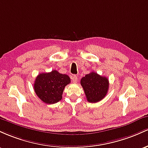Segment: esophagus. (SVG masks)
I'll return each instance as SVG.
<instances>
[{
  "instance_id": "esophagus-1",
  "label": "esophagus",
  "mask_w": 148,
  "mask_h": 148,
  "mask_svg": "<svg viewBox=\"0 0 148 148\" xmlns=\"http://www.w3.org/2000/svg\"><path fill=\"white\" fill-rule=\"evenodd\" d=\"M77 79H78V77H77V75H73L72 76L73 82L74 83H76L77 82Z\"/></svg>"
}]
</instances>
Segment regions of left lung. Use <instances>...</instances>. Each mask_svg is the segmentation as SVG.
<instances>
[{"label":"left lung","instance_id":"8db88e82","mask_svg":"<svg viewBox=\"0 0 148 148\" xmlns=\"http://www.w3.org/2000/svg\"><path fill=\"white\" fill-rule=\"evenodd\" d=\"M80 84L89 103H96L102 100L107 94L109 88V81L107 77L99 75L95 72L90 73L83 77Z\"/></svg>","mask_w":148,"mask_h":148}]
</instances>
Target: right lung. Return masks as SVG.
<instances>
[{
  "instance_id": "right-lung-1",
  "label": "right lung",
  "mask_w": 148,
  "mask_h": 148,
  "mask_svg": "<svg viewBox=\"0 0 148 148\" xmlns=\"http://www.w3.org/2000/svg\"><path fill=\"white\" fill-rule=\"evenodd\" d=\"M70 82L71 79L69 75L54 70L52 72L38 75L34 88L36 95L41 101L47 104H53L61 100L64 88Z\"/></svg>"
}]
</instances>
